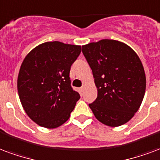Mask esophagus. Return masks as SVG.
Here are the masks:
<instances>
[{"label": "esophagus", "mask_w": 160, "mask_h": 160, "mask_svg": "<svg viewBox=\"0 0 160 160\" xmlns=\"http://www.w3.org/2000/svg\"><path fill=\"white\" fill-rule=\"evenodd\" d=\"M83 91H84V86H81V87L80 88V94H83Z\"/></svg>", "instance_id": "obj_1"}]
</instances>
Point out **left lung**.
I'll list each match as a JSON object with an SVG mask.
<instances>
[{"label": "left lung", "instance_id": "1", "mask_svg": "<svg viewBox=\"0 0 160 160\" xmlns=\"http://www.w3.org/2000/svg\"><path fill=\"white\" fill-rule=\"evenodd\" d=\"M92 68L98 98L89 104L97 119L112 127L128 122L139 109L146 76L139 57L127 45L102 40L82 47Z\"/></svg>", "mask_w": 160, "mask_h": 160}]
</instances>
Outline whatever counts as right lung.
Returning <instances> with one entry per match:
<instances>
[{"label": "right lung", "instance_id": "obj_1", "mask_svg": "<svg viewBox=\"0 0 160 160\" xmlns=\"http://www.w3.org/2000/svg\"><path fill=\"white\" fill-rule=\"evenodd\" d=\"M80 46L46 42L25 57L18 77V92L28 116L42 127L57 128L70 117L80 96L71 86V65Z\"/></svg>", "mask_w": 160, "mask_h": 160}]
</instances>
